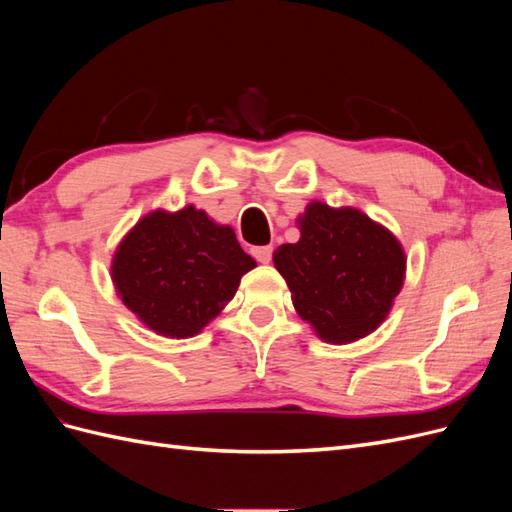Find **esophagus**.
I'll list each match as a JSON object with an SVG mask.
<instances>
[{"label": "esophagus", "mask_w": 512, "mask_h": 512, "mask_svg": "<svg viewBox=\"0 0 512 512\" xmlns=\"http://www.w3.org/2000/svg\"><path fill=\"white\" fill-rule=\"evenodd\" d=\"M252 256L262 262V265H269L273 258V247L271 245H260V247H252Z\"/></svg>", "instance_id": "esophagus-1"}]
</instances>
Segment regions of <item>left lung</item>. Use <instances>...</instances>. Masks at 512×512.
I'll use <instances>...</instances> for the list:
<instances>
[{"label":"left lung","mask_w":512,"mask_h":512,"mask_svg":"<svg viewBox=\"0 0 512 512\" xmlns=\"http://www.w3.org/2000/svg\"><path fill=\"white\" fill-rule=\"evenodd\" d=\"M299 228L301 239L273 254L297 314L329 344L378 329L404 284L399 241L365 213L324 203L309 205Z\"/></svg>","instance_id":"left-lung-1"}]
</instances>
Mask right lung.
Wrapping results in <instances>:
<instances>
[{
	"label": "right lung",
	"mask_w": 512,
	"mask_h": 512,
	"mask_svg": "<svg viewBox=\"0 0 512 512\" xmlns=\"http://www.w3.org/2000/svg\"><path fill=\"white\" fill-rule=\"evenodd\" d=\"M254 267L235 230L190 205L145 215L119 243L111 273L121 301L151 331L183 339L222 312Z\"/></svg>",
	"instance_id": "1"
}]
</instances>
